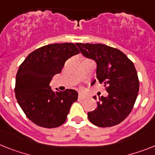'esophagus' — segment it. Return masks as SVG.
Returning a JSON list of instances; mask_svg holds the SVG:
<instances>
[{
	"label": "esophagus",
	"instance_id": "34e87169",
	"mask_svg": "<svg viewBox=\"0 0 155 155\" xmlns=\"http://www.w3.org/2000/svg\"><path fill=\"white\" fill-rule=\"evenodd\" d=\"M85 97H86L85 95H84V94H79V96H78V99L83 100V99H84Z\"/></svg>",
	"mask_w": 155,
	"mask_h": 155
}]
</instances>
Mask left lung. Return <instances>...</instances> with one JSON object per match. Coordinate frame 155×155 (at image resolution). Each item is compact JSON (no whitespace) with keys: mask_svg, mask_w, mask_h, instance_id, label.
Here are the masks:
<instances>
[{"mask_svg":"<svg viewBox=\"0 0 155 155\" xmlns=\"http://www.w3.org/2000/svg\"><path fill=\"white\" fill-rule=\"evenodd\" d=\"M76 45L86 58L95 61L96 77L100 84H104L109 94L107 97H100L97 109L87 114L88 119L102 128L120 124L133 109L140 88L133 62L120 50L103 44Z\"/></svg>","mask_w":155,"mask_h":155,"instance_id":"8db88e82","label":"left lung"}]
</instances>
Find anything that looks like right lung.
<instances>
[{"label": "right lung", "instance_id": "obj_1", "mask_svg": "<svg viewBox=\"0 0 155 155\" xmlns=\"http://www.w3.org/2000/svg\"><path fill=\"white\" fill-rule=\"evenodd\" d=\"M80 53L71 42L44 45L27 56L19 65L15 77V94L27 118L38 126L53 128L67 120L77 92L66 89L54 91L49 83L60 73L68 58Z\"/></svg>", "mask_w": 155, "mask_h": 155}]
</instances>
